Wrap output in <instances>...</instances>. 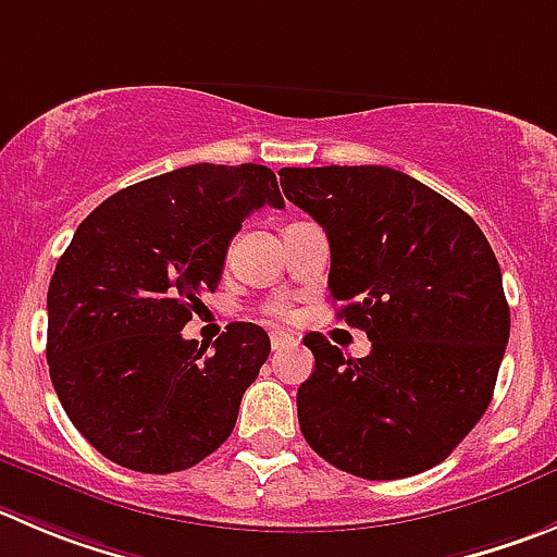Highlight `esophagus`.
<instances>
[{"mask_svg":"<svg viewBox=\"0 0 557 557\" xmlns=\"http://www.w3.org/2000/svg\"><path fill=\"white\" fill-rule=\"evenodd\" d=\"M295 344H298V338L289 336V333H284V331L270 333V347H273V352H284V349L295 347Z\"/></svg>","mask_w":557,"mask_h":557,"instance_id":"34e87169","label":"esophagus"}]
</instances>
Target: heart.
Listing matches in <instances>:
<instances>
[{"mask_svg":"<svg viewBox=\"0 0 557 557\" xmlns=\"http://www.w3.org/2000/svg\"><path fill=\"white\" fill-rule=\"evenodd\" d=\"M270 314H278V317H287V306H284V300H275V304L268 306Z\"/></svg>","mask_w":557,"mask_h":557,"instance_id":"1","label":"heart"}]
</instances>
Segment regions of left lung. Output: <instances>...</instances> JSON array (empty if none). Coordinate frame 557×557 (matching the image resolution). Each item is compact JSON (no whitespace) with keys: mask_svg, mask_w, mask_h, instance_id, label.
<instances>
[{"mask_svg":"<svg viewBox=\"0 0 557 557\" xmlns=\"http://www.w3.org/2000/svg\"><path fill=\"white\" fill-rule=\"evenodd\" d=\"M278 177L327 232L338 320L372 342L367 358H347L322 333L304 336L314 352L298 388L306 443L369 481L441 465L490 407L511 327L484 232L388 166H287Z\"/></svg>","mask_w":557,"mask_h":557,"instance_id":"left-lung-1","label":"left lung"}]
</instances>
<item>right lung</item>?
<instances>
[{"instance_id": "right-lung-1", "label": "right lung", "mask_w": 557, "mask_h": 557, "mask_svg": "<svg viewBox=\"0 0 557 557\" xmlns=\"http://www.w3.org/2000/svg\"><path fill=\"white\" fill-rule=\"evenodd\" d=\"M264 205L284 208L268 166L194 163L116 190L78 224L49 284L46 361L67 418L106 459L177 473L232 434L268 333L232 322L208 352L183 327Z\"/></svg>"}]
</instances>
